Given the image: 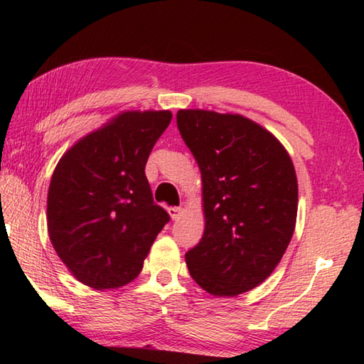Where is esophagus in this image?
Returning a JSON list of instances; mask_svg holds the SVG:
<instances>
[{
    "mask_svg": "<svg viewBox=\"0 0 364 364\" xmlns=\"http://www.w3.org/2000/svg\"><path fill=\"white\" fill-rule=\"evenodd\" d=\"M184 213L183 207H170L168 208V215L171 217V220H178Z\"/></svg>",
    "mask_w": 364,
    "mask_h": 364,
    "instance_id": "1",
    "label": "esophagus"
}]
</instances>
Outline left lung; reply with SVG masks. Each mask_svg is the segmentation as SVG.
I'll return each mask as SVG.
<instances>
[{
  "mask_svg": "<svg viewBox=\"0 0 364 364\" xmlns=\"http://www.w3.org/2000/svg\"><path fill=\"white\" fill-rule=\"evenodd\" d=\"M200 170L204 236L186 254L189 274L215 297H236L269 278L291 242L299 184L273 133L241 114L176 112Z\"/></svg>",
  "mask_w": 364,
  "mask_h": 364,
  "instance_id": "1",
  "label": "left lung"
}]
</instances>
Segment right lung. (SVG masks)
I'll use <instances>...</instances> for the list:
<instances>
[{"label":"right lung","instance_id":"right-lung-1","mask_svg":"<svg viewBox=\"0 0 364 364\" xmlns=\"http://www.w3.org/2000/svg\"><path fill=\"white\" fill-rule=\"evenodd\" d=\"M170 120V110H122L59 159L48 189V234L82 284L106 291L136 279L170 220L144 175Z\"/></svg>","mask_w":364,"mask_h":364}]
</instances>
